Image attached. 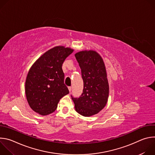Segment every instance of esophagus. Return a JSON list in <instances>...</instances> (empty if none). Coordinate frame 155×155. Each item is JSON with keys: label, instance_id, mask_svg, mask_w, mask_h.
Listing matches in <instances>:
<instances>
[{"label": "esophagus", "instance_id": "esophagus-1", "mask_svg": "<svg viewBox=\"0 0 155 155\" xmlns=\"http://www.w3.org/2000/svg\"><path fill=\"white\" fill-rule=\"evenodd\" d=\"M68 88H69V91H70V92H71V91H72V87H71V86H69V87H68Z\"/></svg>", "mask_w": 155, "mask_h": 155}]
</instances>
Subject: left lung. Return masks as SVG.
Wrapping results in <instances>:
<instances>
[{
    "mask_svg": "<svg viewBox=\"0 0 155 155\" xmlns=\"http://www.w3.org/2000/svg\"><path fill=\"white\" fill-rule=\"evenodd\" d=\"M81 69L83 90L79 97L72 99L76 112L84 117L98 114L105 106L109 86L104 61L95 51H82L75 54Z\"/></svg>",
    "mask_w": 155,
    "mask_h": 155,
    "instance_id": "obj_1",
    "label": "left lung"
}]
</instances>
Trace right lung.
Wrapping results in <instances>:
<instances>
[{"label":"right lung","instance_id":"add662e5","mask_svg":"<svg viewBox=\"0 0 155 155\" xmlns=\"http://www.w3.org/2000/svg\"><path fill=\"white\" fill-rule=\"evenodd\" d=\"M74 50L55 47L41 55L32 65L25 83L27 101L34 112L47 115L55 111L59 100L69 93L64 84L62 65Z\"/></svg>","mask_w":155,"mask_h":155}]
</instances>
